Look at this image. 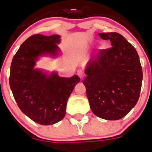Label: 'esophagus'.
I'll list each match as a JSON object with an SVG mask.
<instances>
[{
  "instance_id": "34e87169",
  "label": "esophagus",
  "mask_w": 152,
  "mask_h": 152,
  "mask_svg": "<svg viewBox=\"0 0 152 152\" xmlns=\"http://www.w3.org/2000/svg\"><path fill=\"white\" fill-rule=\"evenodd\" d=\"M77 75L79 76V77H80V79H83V78H84V76H85L84 72H83L82 69H79V70H78Z\"/></svg>"
}]
</instances>
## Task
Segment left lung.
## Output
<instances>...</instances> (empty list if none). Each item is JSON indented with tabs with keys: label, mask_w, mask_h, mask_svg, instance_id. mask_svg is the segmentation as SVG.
I'll return each instance as SVG.
<instances>
[{
	"label": "left lung",
	"mask_w": 152,
	"mask_h": 152,
	"mask_svg": "<svg viewBox=\"0 0 152 152\" xmlns=\"http://www.w3.org/2000/svg\"><path fill=\"white\" fill-rule=\"evenodd\" d=\"M112 46L100 49L86 69L83 81L91 110L106 120H118L137 104L142 69L135 48L120 34L99 33Z\"/></svg>",
	"instance_id": "obj_1"
}]
</instances>
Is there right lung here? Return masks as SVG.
Instances as JSON below:
<instances>
[{
    "mask_svg": "<svg viewBox=\"0 0 152 152\" xmlns=\"http://www.w3.org/2000/svg\"><path fill=\"white\" fill-rule=\"evenodd\" d=\"M59 35L34 34L21 45L12 58L10 86L21 111L34 122L49 125L58 122L66 114V102L80 79L47 76L34 69L38 57L55 55Z\"/></svg>",
    "mask_w": 152,
    "mask_h": 152,
    "instance_id": "obj_1",
    "label": "right lung"
}]
</instances>
